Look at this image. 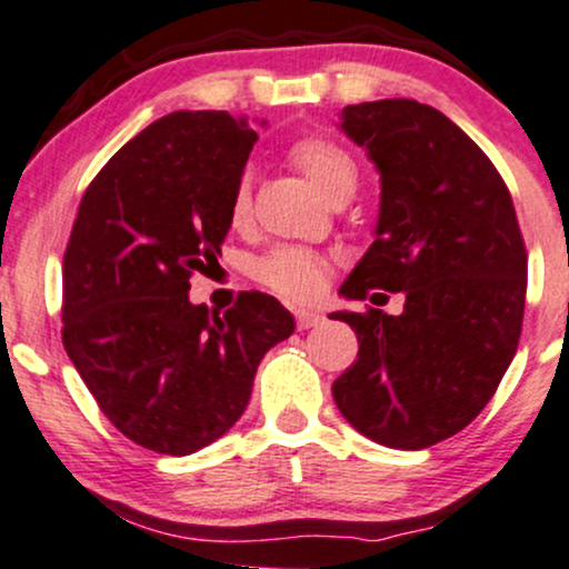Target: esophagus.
<instances>
[{
    "label": "esophagus",
    "mask_w": 569,
    "mask_h": 569,
    "mask_svg": "<svg viewBox=\"0 0 569 569\" xmlns=\"http://www.w3.org/2000/svg\"><path fill=\"white\" fill-rule=\"evenodd\" d=\"M322 313L319 311H309V309H298L296 311V325L298 330H311V327H317L319 322H322Z\"/></svg>",
    "instance_id": "obj_1"
}]
</instances>
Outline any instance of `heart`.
Wrapping results in <instances>:
<instances>
[{
    "mask_svg": "<svg viewBox=\"0 0 569 569\" xmlns=\"http://www.w3.org/2000/svg\"><path fill=\"white\" fill-rule=\"evenodd\" d=\"M290 162L317 186L319 193L332 202L357 191V162L343 146L322 136L298 138L287 151ZM250 216V186L239 180L229 199V223L242 226ZM327 277V260L306 247H277L256 266V279L269 290L287 298H311Z\"/></svg>",
    "mask_w": 569,
    "mask_h": 569,
    "instance_id": "b5f03b06",
    "label": "heart"
}]
</instances>
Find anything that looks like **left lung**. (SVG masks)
I'll list each match as a JSON object with an SVG mask.
<instances>
[{"label": "left lung", "mask_w": 569, "mask_h": 569, "mask_svg": "<svg viewBox=\"0 0 569 569\" xmlns=\"http://www.w3.org/2000/svg\"><path fill=\"white\" fill-rule=\"evenodd\" d=\"M340 130L380 172L376 242L340 296L405 292L399 317L336 311L357 362L332 383L372 442L423 450L471 423L522 336L527 252L496 164L456 122L407 98L346 106Z\"/></svg>", "instance_id": "left-lung-1"}]
</instances>
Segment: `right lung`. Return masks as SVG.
Masks as SVG:
<instances>
[{
	"instance_id": "right-lung-1",
	"label": "right lung",
	"mask_w": 569,
	"mask_h": 569,
	"mask_svg": "<svg viewBox=\"0 0 569 569\" xmlns=\"http://www.w3.org/2000/svg\"><path fill=\"white\" fill-rule=\"evenodd\" d=\"M258 132L226 111H176L87 186L63 256V346L127 439L191 456L244 412L263 353L296 330L266 292L218 313L189 300L218 266L229 199Z\"/></svg>"
}]
</instances>
